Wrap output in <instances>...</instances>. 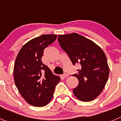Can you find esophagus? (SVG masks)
<instances>
[{
  "label": "esophagus",
  "instance_id": "obj_1",
  "mask_svg": "<svg viewBox=\"0 0 121 121\" xmlns=\"http://www.w3.org/2000/svg\"><path fill=\"white\" fill-rule=\"evenodd\" d=\"M62 76H63V78H67V77H69V74L67 73H64L62 75Z\"/></svg>",
  "mask_w": 121,
  "mask_h": 121
}]
</instances>
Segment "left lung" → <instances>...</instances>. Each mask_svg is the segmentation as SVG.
Instances as JSON below:
<instances>
[{
  "label": "left lung",
  "instance_id": "8db88e82",
  "mask_svg": "<svg viewBox=\"0 0 121 121\" xmlns=\"http://www.w3.org/2000/svg\"><path fill=\"white\" fill-rule=\"evenodd\" d=\"M58 41L73 64L78 63L81 69L73 75L78 84L74 95L83 102L94 100L102 92L108 79L109 68L102 49L94 42L77 33L60 35Z\"/></svg>",
  "mask_w": 121,
  "mask_h": 121
}]
</instances>
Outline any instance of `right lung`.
<instances>
[{
  "instance_id": "add662e5",
  "label": "right lung",
  "mask_w": 121,
  "mask_h": 121,
  "mask_svg": "<svg viewBox=\"0 0 121 121\" xmlns=\"http://www.w3.org/2000/svg\"><path fill=\"white\" fill-rule=\"evenodd\" d=\"M57 35H42L26 43L17 54L13 68L15 85L25 101L43 107L53 96L60 77L52 74L41 57L47 47L56 41Z\"/></svg>"
}]
</instances>
